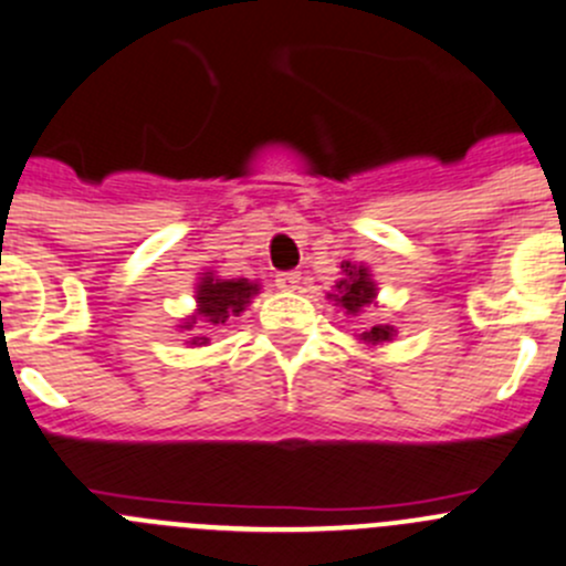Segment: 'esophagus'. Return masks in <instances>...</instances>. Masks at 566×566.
<instances>
[{
	"label": "esophagus",
	"instance_id": "34e87169",
	"mask_svg": "<svg viewBox=\"0 0 566 566\" xmlns=\"http://www.w3.org/2000/svg\"><path fill=\"white\" fill-rule=\"evenodd\" d=\"M298 282H301V276H298V271H282V273H276V287L279 290H298Z\"/></svg>",
	"mask_w": 566,
	"mask_h": 566
}]
</instances>
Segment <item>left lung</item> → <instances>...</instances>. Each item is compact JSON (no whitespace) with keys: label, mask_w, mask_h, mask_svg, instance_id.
Wrapping results in <instances>:
<instances>
[{"label":"left lung","mask_w":566,"mask_h":566,"mask_svg":"<svg viewBox=\"0 0 566 566\" xmlns=\"http://www.w3.org/2000/svg\"><path fill=\"white\" fill-rule=\"evenodd\" d=\"M343 279L334 284V293L328 298L337 301V306H343L348 315H359L365 306H370L376 301V282H373L370 271L365 265H350V262H343ZM395 337V328L392 326H373L367 332L359 334V339L365 343L378 345V343H389Z\"/></svg>","instance_id":"8db88e82"}]
</instances>
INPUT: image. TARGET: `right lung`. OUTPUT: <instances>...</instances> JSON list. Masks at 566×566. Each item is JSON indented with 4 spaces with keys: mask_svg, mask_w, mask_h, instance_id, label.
Returning <instances> with one entry per match:
<instances>
[{
    "mask_svg": "<svg viewBox=\"0 0 566 566\" xmlns=\"http://www.w3.org/2000/svg\"><path fill=\"white\" fill-rule=\"evenodd\" d=\"M256 293H260V284L249 282V279H218L216 273H201L199 284H196V312L185 317L179 328H193V323L227 326L232 317H240V312L251 304ZM205 343L207 337L190 339V345Z\"/></svg>",
    "mask_w": 566,
    "mask_h": 566,
    "instance_id": "1",
    "label": "right lung"
}]
</instances>
